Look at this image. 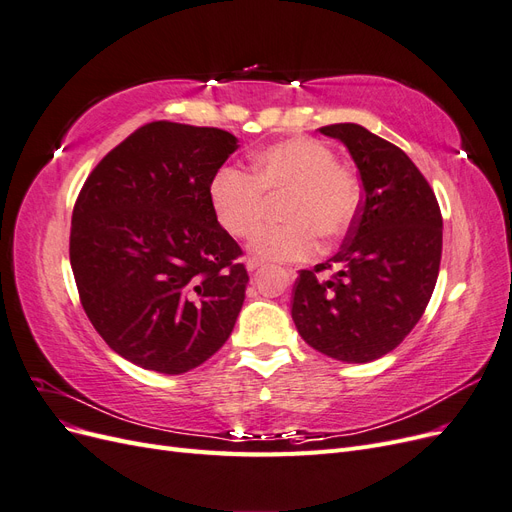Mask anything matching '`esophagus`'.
I'll return each mask as SVG.
<instances>
[{
  "mask_svg": "<svg viewBox=\"0 0 512 512\" xmlns=\"http://www.w3.org/2000/svg\"><path fill=\"white\" fill-rule=\"evenodd\" d=\"M262 267H265V262H260V260H256V258H247V271H250V273H256V271H260Z\"/></svg>",
  "mask_w": 512,
  "mask_h": 512,
  "instance_id": "esophagus-1",
  "label": "esophagus"
}]
</instances>
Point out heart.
<instances>
[{
    "label": "heart",
    "mask_w": 512,
    "mask_h": 512,
    "mask_svg": "<svg viewBox=\"0 0 512 512\" xmlns=\"http://www.w3.org/2000/svg\"><path fill=\"white\" fill-rule=\"evenodd\" d=\"M335 160V151L316 138H286L258 153L254 175L220 168L209 185L211 209L228 235L247 239L264 214L266 194L288 191L283 204L287 222L256 233L250 252L260 262L305 260L316 252L318 237L342 239L361 207L359 179Z\"/></svg>",
    "instance_id": "1"
}]
</instances>
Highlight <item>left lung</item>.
<instances>
[{
  "instance_id": "left-lung-1",
  "label": "left lung",
  "mask_w": 512,
  "mask_h": 512,
  "mask_svg": "<svg viewBox=\"0 0 512 512\" xmlns=\"http://www.w3.org/2000/svg\"><path fill=\"white\" fill-rule=\"evenodd\" d=\"M320 132L348 147L363 198L342 250L299 271L290 314L314 350L369 363L404 342L425 312L440 271L442 213L421 170L393 143L356 123ZM331 266L338 271L318 281Z\"/></svg>"
}]
</instances>
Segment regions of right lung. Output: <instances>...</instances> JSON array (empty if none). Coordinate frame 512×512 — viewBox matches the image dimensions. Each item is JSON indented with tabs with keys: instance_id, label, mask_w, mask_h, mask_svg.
Masks as SVG:
<instances>
[{
	"instance_id": "right-lung-1",
	"label": "right lung",
	"mask_w": 512,
	"mask_h": 512,
	"mask_svg": "<svg viewBox=\"0 0 512 512\" xmlns=\"http://www.w3.org/2000/svg\"><path fill=\"white\" fill-rule=\"evenodd\" d=\"M237 147L220 128L151 121L106 153L76 198L70 265L81 305L138 367L185 374L235 327L250 275L209 185Z\"/></svg>"
}]
</instances>
